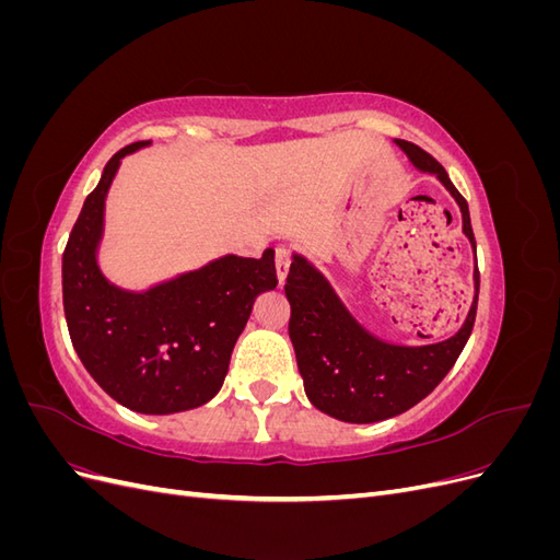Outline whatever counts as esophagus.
Wrapping results in <instances>:
<instances>
[{"mask_svg":"<svg viewBox=\"0 0 560 560\" xmlns=\"http://www.w3.org/2000/svg\"><path fill=\"white\" fill-rule=\"evenodd\" d=\"M276 273H278V282L284 284L287 273H290V249L287 247L276 249Z\"/></svg>","mask_w":560,"mask_h":560,"instance_id":"esophagus-1","label":"esophagus"}]
</instances>
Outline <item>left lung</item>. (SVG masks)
<instances>
[{
	"mask_svg": "<svg viewBox=\"0 0 560 560\" xmlns=\"http://www.w3.org/2000/svg\"><path fill=\"white\" fill-rule=\"evenodd\" d=\"M418 173L434 175L463 214V233L477 257L467 200L455 189L444 165L420 147L395 140ZM292 306L290 338L299 374L315 409L343 422H378L409 411L444 381L467 343L479 303V268L474 266V299L463 327L436 343L406 346L371 334L338 296L329 278L292 252L284 284Z\"/></svg>",
	"mask_w": 560,
	"mask_h": 560,
	"instance_id": "1",
	"label": "left lung"
}]
</instances>
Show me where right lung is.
<instances>
[{
    "instance_id": "1",
    "label": "right lung",
    "mask_w": 560,
    "mask_h": 560,
    "mask_svg": "<svg viewBox=\"0 0 560 560\" xmlns=\"http://www.w3.org/2000/svg\"><path fill=\"white\" fill-rule=\"evenodd\" d=\"M147 144L116 151L83 200L62 254V306L93 381L130 411L171 416L198 409L222 389L254 301L278 284L276 249L261 259L224 254L142 292L114 284L97 261L105 200L121 159Z\"/></svg>"
}]
</instances>
